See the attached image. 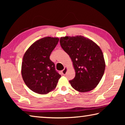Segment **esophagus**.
I'll use <instances>...</instances> for the list:
<instances>
[{"mask_svg":"<svg viewBox=\"0 0 125 125\" xmlns=\"http://www.w3.org/2000/svg\"><path fill=\"white\" fill-rule=\"evenodd\" d=\"M67 70H68V69H67V67H64V69H63V70H62V73L63 74V75H65V74H66V73H67Z\"/></svg>","mask_w":125,"mask_h":125,"instance_id":"esophagus-1","label":"esophagus"}]
</instances>
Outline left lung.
Instances as JSON below:
<instances>
[{
    "label": "left lung",
    "instance_id": "obj_1",
    "mask_svg": "<svg viewBox=\"0 0 125 125\" xmlns=\"http://www.w3.org/2000/svg\"><path fill=\"white\" fill-rule=\"evenodd\" d=\"M63 50L70 57L75 76L69 80L79 92H87L96 87L104 73L105 62L102 51L92 40L82 36L60 39Z\"/></svg>",
    "mask_w": 125,
    "mask_h": 125
}]
</instances>
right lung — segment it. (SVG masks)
<instances>
[{
  "label": "right lung",
  "instance_id": "obj_1",
  "mask_svg": "<svg viewBox=\"0 0 125 125\" xmlns=\"http://www.w3.org/2000/svg\"><path fill=\"white\" fill-rule=\"evenodd\" d=\"M59 41L58 37H46L37 40L25 53L21 75L30 89L40 94H47L56 88L61 75L50 59Z\"/></svg>",
  "mask_w": 125,
  "mask_h": 125
}]
</instances>
